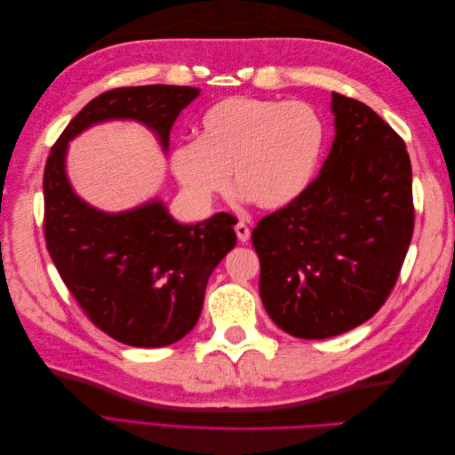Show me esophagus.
<instances>
[{
	"mask_svg": "<svg viewBox=\"0 0 455 455\" xmlns=\"http://www.w3.org/2000/svg\"><path fill=\"white\" fill-rule=\"evenodd\" d=\"M235 233H237V239L241 241V243H246L251 239V229H249V226H246L244 222H239L237 226H235Z\"/></svg>",
	"mask_w": 455,
	"mask_h": 455,
	"instance_id": "1",
	"label": "esophagus"
}]
</instances>
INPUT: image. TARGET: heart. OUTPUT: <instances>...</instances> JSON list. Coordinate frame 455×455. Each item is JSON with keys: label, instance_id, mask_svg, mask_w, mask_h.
I'll return each instance as SVG.
<instances>
[{"label": "heart", "instance_id": "b5f03b06", "mask_svg": "<svg viewBox=\"0 0 455 455\" xmlns=\"http://www.w3.org/2000/svg\"><path fill=\"white\" fill-rule=\"evenodd\" d=\"M324 125L307 102L231 96L204 112L197 142L178 144L171 167L197 203L233 184L258 209H283L304 194L321 159Z\"/></svg>", "mask_w": 455, "mask_h": 455}]
</instances>
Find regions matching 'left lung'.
<instances>
[{"label":"left lung","mask_w":455,"mask_h":455,"mask_svg":"<svg viewBox=\"0 0 455 455\" xmlns=\"http://www.w3.org/2000/svg\"><path fill=\"white\" fill-rule=\"evenodd\" d=\"M336 139L304 194L252 229L259 296L286 334L324 339L389 298L414 233L404 140L366 104L332 92Z\"/></svg>","instance_id":"1"}]
</instances>
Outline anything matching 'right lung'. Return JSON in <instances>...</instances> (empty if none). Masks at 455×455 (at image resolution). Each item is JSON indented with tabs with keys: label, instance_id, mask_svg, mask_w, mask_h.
Instances as JSON below:
<instances>
[{
	"label": "right lung",
	"instance_id": "obj_1",
	"mask_svg": "<svg viewBox=\"0 0 455 455\" xmlns=\"http://www.w3.org/2000/svg\"><path fill=\"white\" fill-rule=\"evenodd\" d=\"M196 87L142 85L106 91L68 123L44 172V233L52 264L89 321L132 347H164L199 321L206 283L235 246V218L218 212L196 226L172 220L163 203L106 214L81 201L68 182V140L94 123L136 119L163 148Z\"/></svg>",
	"mask_w": 455,
	"mask_h": 455
}]
</instances>
